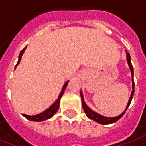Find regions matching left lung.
I'll return each mask as SVG.
<instances>
[{
	"instance_id": "8db88e82",
	"label": "left lung",
	"mask_w": 146,
	"mask_h": 146,
	"mask_svg": "<svg viewBox=\"0 0 146 146\" xmlns=\"http://www.w3.org/2000/svg\"><path fill=\"white\" fill-rule=\"evenodd\" d=\"M126 54H127V64H128V66L131 70V73L132 76V92L131 94V96H130V98H129L128 102H127V105L126 106L125 110L121 114H119V116H114V117H106V116H102V115H100L98 114V113H96L95 111L91 109L90 107L88 106V105L86 104V102H84V95H83L82 91H80V97H81V101H82V106L83 109H84V113L87 115V116L90 118L91 119H93L95 120L98 123L100 124H110V123H113L116 122L117 120H119L121 117H122L124 113L127 110V108L129 107V106L131 104V102L132 100V98H133V95H134V92H135V82H134V79H133V76H134V70H133V66H132L131 62V56H130V54H129L127 51H126Z\"/></svg>"
}]
</instances>
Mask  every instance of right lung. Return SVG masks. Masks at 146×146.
I'll return each instance as SVG.
<instances>
[{
	"instance_id": "obj_1",
	"label": "right lung",
	"mask_w": 146,
	"mask_h": 146,
	"mask_svg": "<svg viewBox=\"0 0 146 146\" xmlns=\"http://www.w3.org/2000/svg\"><path fill=\"white\" fill-rule=\"evenodd\" d=\"M27 49V47H25V48L21 51L20 54H19V60H18V62L16 64V66L15 67V69L17 67V66L19 64L21 61V58H22V56H23V54L24 51L25 50ZM68 82H69V80L66 81V82L64 84L63 87H62V91H61L60 94L58 95V97L56 99V101L54 102L53 104L51 105L50 107L47 109V110L44 111V112H42L41 113H39V114H36V115H33V116H30V115H27V114H23V116L24 117H26L27 119H30V120H33V121H35V122H40V121H44V120H46V119H48L51 118L52 116H54V114L56 113V112L58 110V108H59V104H60V99L62 98V96L63 95L64 92H65V89L66 88L67 85H68Z\"/></svg>"
}]
</instances>
